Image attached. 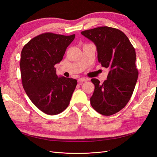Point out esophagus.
I'll list each match as a JSON object with an SVG mask.
<instances>
[{"instance_id":"esophagus-1","label":"esophagus","mask_w":157,"mask_h":157,"mask_svg":"<svg viewBox=\"0 0 157 157\" xmlns=\"http://www.w3.org/2000/svg\"><path fill=\"white\" fill-rule=\"evenodd\" d=\"M88 79L87 78H80L78 79V82H85V81H87Z\"/></svg>"}]
</instances>
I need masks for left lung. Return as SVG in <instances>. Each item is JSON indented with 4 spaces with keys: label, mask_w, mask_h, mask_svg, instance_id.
Listing matches in <instances>:
<instances>
[{
    "label": "left lung",
    "mask_w": 157,
    "mask_h": 157,
    "mask_svg": "<svg viewBox=\"0 0 157 157\" xmlns=\"http://www.w3.org/2000/svg\"><path fill=\"white\" fill-rule=\"evenodd\" d=\"M81 34L96 45L99 62L109 69L103 84L91 80L95 89L90 103L98 113L112 115L126 106L134 92L138 77L135 49L124 33L115 28L97 27Z\"/></svg>",
    "instance_id": "obj_1"
}]
</instances>
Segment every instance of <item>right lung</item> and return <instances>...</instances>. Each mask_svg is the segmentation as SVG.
<instances>
[{
    "instance_id": "right-lung-1",
    "label": "right lung",
    "mask_w": 157,
    "mask_h": 157,
    "mask_svg": "<svg viewBox=\"0 0 157 157\" xmlns=\"http://www.w3.org/2000/svg\"><path fill=\"white\" fill-rule=\"evenodd\" d=\"M75 37L44 33L28 42L21 51L23 87L33 103L50 115H58L67 107L77 84L76 79L58 77L54 67Z\"/></svg>"
}]
</instances>
